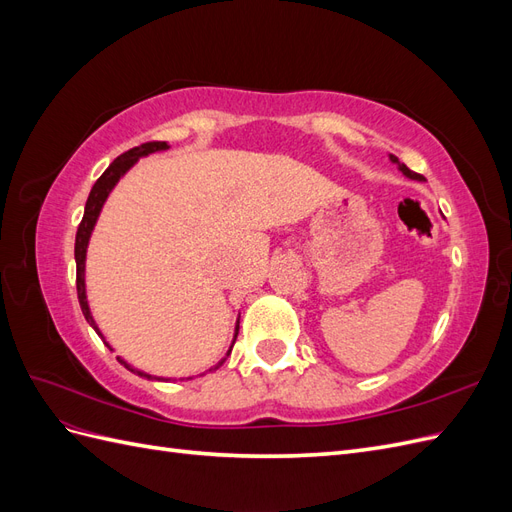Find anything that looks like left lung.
I'll return each mask as SVG.
<instances>
[{
  "instance_id": "left-lung-1",
  "label": "left lung",
  "mask_w": 512,
  "mask_h": 512,
  "mask_svg": "<svg viewBox=\"0 0 512 512\" xmlns=\"http://www.w3.org/2000/svg\"><path fill=\"white\" fill-rule=\"evenodd\" d=\"M391 162H395L397 166H399V170H401V173H404L406 177H410V179H416V181H423V175H418V173H414V170H410L406 164H401L395 156H391Z\"/></svg>"
}]
</instances>
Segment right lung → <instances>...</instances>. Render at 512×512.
Segmentation results:
<instances>
[{"label": "right lung", "instance_id": "obj_1", "mask_svg": "<svg viewBox=\"0 0 512 512\" xmlns=\"http://www.w3.org/2000/svg\"><path fill=\"white\" fill-rule=\"evenodd\" d=\"M164 149H168V143H164V141H153V143H145V145H141V147H134V149H130V151H126V153H121L119 158H115V162L104 170L102 177L94 183V188H91L89 198H87V205H85V215H83V220H81V224H79V230H76V241H74L76 292H79V303H81L85 320L91 324V327L96 329V333H98L100 337H102V333H100V329H98V324H96L94 316H91V312H89L87 292H85V256H87L89 237H91V232H94V226H96V222H98V215H100V211H102V207H104V203H106L108 194H111V190L117 185V181L128 173V170L138 162V158L149 156V153H156V151H164ZM237 333H239V322H237V327H235V339H237ZM102 339H104V337H102ZM235 339H232V344H235ZM104 344L108 346V342H104ZM108 348H111V346H108ZM111 350H113V348H111ZM230 350H232V346H230ZM230 350L226 352V356L230 354ZM117 361H119L123 367H128L130 371H134V374H138L141 378H147V380H164V378L149 376V374H145V371H141V369L130 367L126 361L121 359V356H117ZM224 361H226V359H222L218 365H215V369H218Z\"/></svg>", "mask_w": 512, "mask_h": 512}]
</instances>
